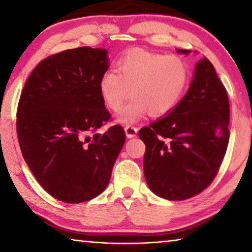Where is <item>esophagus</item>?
I'll list each match as a JSON object with an SVG mask.
<instances>
[{"instance_id":"obj_1","label":"esophagus","mask_w":252,"mask_h":252,"mask_svg":"<svg viewBox=\"0 0 252 252\" xmlns=\"http://www.w3.org/2000/svg\"><path fill=\"white\" fill-rule=\"evenodd\" d=\"M125 131H126V134L127 138H134V136L136 135V132H138V129H136L135 126H126L125 127Z\"/></svg>"}]
</instances>
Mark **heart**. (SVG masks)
<instances>
[{
  "mask_svg": "<svg viewBox=\"0 0 252 252\" xmlns=\"http://www.w3.org/2000/svg\"><path fill=\"white\" fill-rule=\"evenodd\" d=\"M118 72H104L99 81V91L108 108L118 111L123 125L134 123L147 113L163 116L169 113L186 91L189 71L183 60L174 55L132 51L119 60Z\"/></svg>",
  "mask_w": 252,
  "mask_h": 252,
  "instance_id": "obj_1",
  "label": "heart"
}]
</instances>
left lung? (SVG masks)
<instances>
[{
  "label": "left lung",
  "mask_w": 252,
  "mask_h": 252,
  "mask_svg": "<svg viewBox=\"0 0 252 252\" xmlns=\"http://www.w3.org/2000/svg\"><path fill=\"white\" fill-rule=\"evenodd\" d=\"M229 117L227 91L211 62L203 58L181 101L139 132L146 144L144 177L152 192L180 201L206 189L227 151Z\"/></svg>",
  "instance_id": "8db88e82"
}]
</instances>
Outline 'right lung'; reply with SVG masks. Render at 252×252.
<instances>
[{"label":"right lung","mask_w":252,"mask_h":252,"mask_svg":"<svg viewBox=\"0 0 252 252\" xmlns=\"http://www.w3.org/2000/svg\"><path fill=\"white\" fill-rule=\"evenodd\" d=\"M108 69L105 49L66 50L41 61L23 88L21 151L36 181L60 201L80 203L103 192L126 142L120 126L89 135L110 119L99 91Z\"/></svg>","instance_id":"add662e5"}]
</instances>
